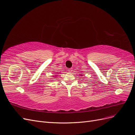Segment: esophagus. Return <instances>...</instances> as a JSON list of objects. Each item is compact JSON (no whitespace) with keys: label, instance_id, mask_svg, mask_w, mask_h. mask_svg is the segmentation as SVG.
<instances>
[{"label":"esophagus","instance_id":"34e87169","mask_svg":"<svg viewBox=\"0 0 135 135\" xmlns=\"http://www.w3.org/2000/svg\"><path fill=\"white\" fill-rule=\"evenodd\" d=\"M69 72H70V73H71V72H72V71H73V69H71V68H70V69H68V70Z\"/></svg>","mask_w":135,"mask_h":135}]
</instances>
